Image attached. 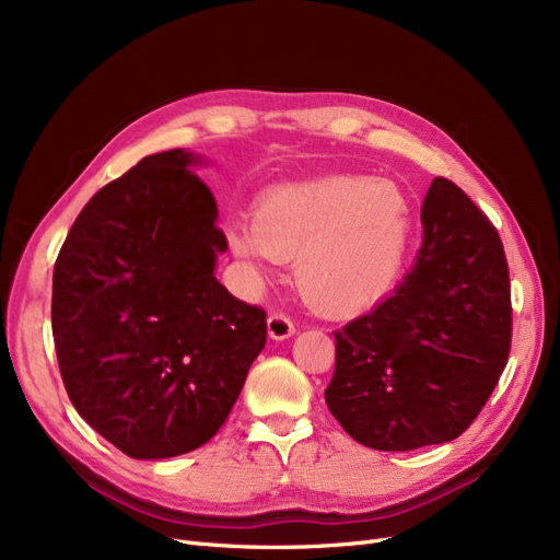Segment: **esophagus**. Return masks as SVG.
I'll return each mask as SVG.
<instances>
[{
    "mask_svg": "<svg viewBox=\"0 0 560 560\" xmlns=\"http://www.w3.org/2000/svg\"><path fill=\"white\" fill-rule=\"evenodd\" d=\"M267 332H269V337H272V339L281 341V339L293 337L295 325L285 314H272V316L267 318Z\"/></svg>",
    "mask_w": 560,
    "mask_h": 560,
    "instance_id": "1",
    "label": "esophagus"
}]
</instances>
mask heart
I'll return each mask as SVG.
<instances>
[{"mask_svg":"<svg viewBox=\"0 0 560 560\" xmlns=\"http://www.w3.org/2000/svg\"><path fill=\"white\" fill-rule=\"evenodd\" d=\"M410 202L392 182L329 177L267 194L252 228L233 233L246 258H293L302 300L327 316L376 302L401 272Z\"/></svg>","mask_w":560,"mask_h":560,"instance_id":"b5f03b06","label":"heart"}]
</instances>
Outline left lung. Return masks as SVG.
Segmentation results:
<instances>
[{
	"instance_id": "obj_1",
	"label": "left lung",
	"mask_w": 560,
	"mask_h": 560,
	"mask_svg": "<svg viewBox=\"0 0 560 560\" xmlns=\"http://www.w3.org/2000/svg\"><path fill=\"white\" fill-rule=\"evenodd\" d=\"M422 228L397 291L335 329L327 408L350 439L385 452L462 436L512 346L510 269L495 225L457 184L436 177Z\"/></svg>"
}]
</instances>
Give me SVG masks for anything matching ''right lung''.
Returning a JSON list of instances; mask_svg holds the SVG:
<instances>
[{"instance_id":"obj_1","label":"right lung","mask_w":560,"mask_h":560,"mask_svg":"<svg viewBox=\"0 0 560 560\" xmlns=\"http://www.w3.org/2000/svg\"><path fill=\"white\" fill-rule=\"evenodd\" d=\"M194 154L144 156L82 207L52 272L69 399L133 459L210 441L265 346V312L214 277L228 242Z\"/></svg>"}]
</instances>
